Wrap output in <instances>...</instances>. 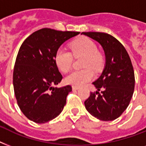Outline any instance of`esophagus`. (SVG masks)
Segmentation results:
<instances>
[{"label":"esophagus","instance_id":"1","mask_svg":"<svg viewBox=\"0 0 146 146\" xmlns=\"http://www.w3.org/2000/svg\"><path fill=\"white\" fill-rule=\"evenodd\" d=\"M72 89H73V90H77V89H79V87L73 86V87H72Z\"/></svg>","mask_w":146,"mask_h":146}]
</instances>
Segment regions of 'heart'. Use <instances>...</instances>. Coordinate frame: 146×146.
<instances>
[{"label":"heart","mask_w":146,"mask_h":146,"mask_svg":"<svg viewBox=\"0 0 146 146\" xmlns=\"http://www.w3.org/2000/svg\"><path fill=\"white\" fill-rule=\"evenodd\" d=\"M70 49L75 57H83L82 66L86 69L72 72L66 76V82L73 86H82L93 79L94 74L89 68L99 70L103 65V57L97 50L96 43L86 37L78 38L73 41L70 44ZM72 55L63 48H59L55 53V64L63 73H67L71 69Z\"/></svg>","instance_id":"heart-1"}]
</instances>
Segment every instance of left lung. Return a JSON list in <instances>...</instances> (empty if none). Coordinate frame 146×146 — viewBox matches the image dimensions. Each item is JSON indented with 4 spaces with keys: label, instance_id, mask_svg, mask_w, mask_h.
<instances>
[{
    "label": "left lung",
    "instance_id": "left-lung-1",
    "mask_svg": "<svg viewBox=\"0 0 146 146\" xmlns=\"http://www.w3.org/2000/svg\"><path fill=\"white\" fill-rule=\"evenodd\" d=\"M81 34L98 42L105 54L102 75L92 83L97 91L90 92L84 102L86 108L98 120H115L127 109L133 94L135 76L131 60L123 45L112 35L96 32Z\"/></svg>",
    "mask_w": 146,
    "mask_h": 146
}]
</instances>
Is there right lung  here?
<instances>
[{
  "label": "right lung",
  "mask_w": 146,
  "mask_h": 146,
  "mask_svg": "<svg viewBox=\"0 0 146 146\" xmlns=\"http://www.w3.org/2000/svg\"><path fill=\"white\" fill-rule=\"evenodd\" d=\"M80 33L44 28L29 35L19 48L13 69V89L19 108L33 122H48L63 111L72 87H54L63 78L54 55L64 42Z\"/></svg>",
  "instance_id": "1"
}]
</instances>
